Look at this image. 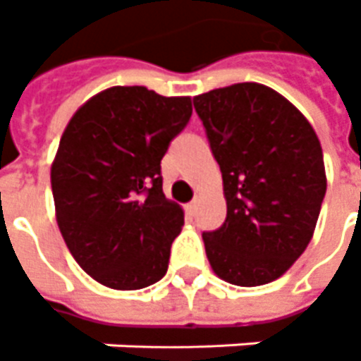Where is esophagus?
Here are the masks:
<instances>
[{
  "label": "esophagus",
  "mask_w": 361,
  "mask_h": 361,
  "mask_svg": "<svg viewBox=\"0 0 361 361\" xmlns=\"http://www.w3.org/2000/svg\"><path fill=\"white\" fill-rule=\"evenodd\" d=\"M196 209H198V202L196 200L190 202V204H186V212H188L190 216H194V214H196Z\"/></svg>",
  "instance_id": "34e87169"
}]
</instances>
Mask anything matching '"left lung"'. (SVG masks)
Instances as JSON below:
<instances>
[{"label": "left lung", "mask_w": 361, "mask_h": 361, "mask_svg": "<svg viewBox=\"0 0 361 361\" xmlns=\"http://www.w3.org/2000/svg\"><path fill=\"white\" fill-rule=\"evenodd\" d=\"M224 178V226L204 231L214 272L252 288L280 278L307 249L326 192L323 149L305 116L260 83L194 97Z\"/></svg>", "instance_id": "8db88e82"}]
</instances>
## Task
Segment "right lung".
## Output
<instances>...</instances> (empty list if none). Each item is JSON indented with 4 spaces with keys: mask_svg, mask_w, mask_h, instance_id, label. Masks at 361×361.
<instances>
[{
    "mask_svg": "<svg viewBox=\"0 0 361 361\" xmlns=\"http://www.w3.org/2000/svg\"><path fill=\"white\" fill-rule=\"evenodd\" d=\"M190 116V97L111 87L66 128L50 175L56 219L71 257L103 286L142 290L167 272L185 214L163 194L161 159Z\"/></svg>",
    "mask_w": 361,
    "mask_h": 361,
    "instance_id": "add662e5",
    "label": "right lung"
}]
</instances>
